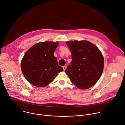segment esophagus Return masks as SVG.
Listing matches in <instances>:
<instances>
[{"mask_svg":"<svg viewBox=\"0 0 125 125\" xmlns=\"http://www.w3.org/2000/svg\"><path fill=\"white\" fill-rule=\"evenodd\" d=\"M66 68H67L66 66H63V70H64V71H65V70H66Z\"/></svg>","mask_w":125,"mask_h":125,"instance_id":"obj_1","label":"esophagus"}]
</instances>
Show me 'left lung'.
Returning a JSON list of instances; mask_svg holds the SVG:
<instances>
[{
    "instance_id": "1",
    "label": "left lung",
    "mask_w": 125,
    "mask_h": 125,
    "mask_svg": "<svg viewBox=\"0 0 125 125\" xmlns=\"http://www.w3.org/2000/svg\"><path fill=\"white\" fill-rule=\"evenodd\" d=\"M72 53V61L65 70L71 81L85 90L94 85L103 71L104 58L99 49L86 41L66 42Z\"/></svg>"
}]
</instances>
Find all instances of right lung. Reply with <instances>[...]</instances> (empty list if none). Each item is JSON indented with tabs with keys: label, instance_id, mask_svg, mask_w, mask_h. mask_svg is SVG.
<instances>
[{
	"label": "right lung",
	"instance_id": "add662e5",
	"mask_svg": "<svg viewBox=\"0 0 125 125\" xmlns=\"http://www.w3.org/2000/svg\"><path fill=\"white\" fill-rule=\"evenodd\" d=\"M58 44V42H39L26 52L21 68L26 80L34 86H46L63 71L53 55Z\"/></svg>",
	"mask_w": 125,
	"mask_h": 125
}]
</instances>
